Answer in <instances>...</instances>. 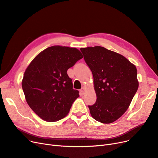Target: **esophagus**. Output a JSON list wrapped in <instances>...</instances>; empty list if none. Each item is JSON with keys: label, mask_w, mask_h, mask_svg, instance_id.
Segmentation results:
<instances>
[{"label": "esophagus", "mask_w": 158, "mask_h": 158, "mask_svg": "<svg viewBox=\"0 0 158 158\" xmlns=\"http://www.w3.org/2000/svg\"><path fill=\"white\" fill-rule=\"evenodd\" d=\"M80 93H81V94H84V92H85V88H82L80 89Z\"/></svg>", "instance_id": "obj_1"}]
</instances>
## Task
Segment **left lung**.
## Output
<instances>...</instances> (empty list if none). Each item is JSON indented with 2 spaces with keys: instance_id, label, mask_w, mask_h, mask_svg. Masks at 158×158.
<instances>
[{
  "instance_id": "1",
  "label": "left lung",
  "mask_w": 158,
  "mask_h": 158,
  "mask_svg": "<svg viewBox=\"0 0 158 158\" xmlns=\"http://www.w3.org/2000/svg\"><path fill=\"white\" fill-rule=\"evenodd\" d=\"M92 71L97 100L89 106L100 123H113L126 112L138 88L137 70L125 56L103 47L81 48Z\"/></svg>"
}]
</instances>
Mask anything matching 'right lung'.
Masks as SVG:
<instances>
[{"mask_svg":"<svg viewBox=\"0 0 158 158\" xmlns=\"http://www.w3.org/2000/svg\"><path fill=\"white\" fill-rule=\"evenodd\" d=\"M76 48L55 45L38 54L27 66L22 86L28 106L43 120L55 122L67 115L79 92L67 70L82 59Z\"/></svg>","mask_w":158,"mask_h":158,"instance_id":"right-lung-1","label":"right lung"}]
</instances>
